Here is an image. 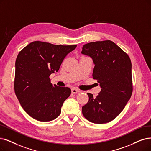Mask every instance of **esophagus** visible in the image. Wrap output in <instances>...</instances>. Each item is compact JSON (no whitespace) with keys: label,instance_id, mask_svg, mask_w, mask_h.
Segmentation results:
<instances>
[{"label":"esophagus","instance_id":"esophagus-1","mask_svg":"<svg viewBox=\"0 0 151 151\" xmlns=\"http://www.w3.org/2000/svg\"><path fill=\"white\" fill-rule=\"evenodd\" d=\"M81 91H80L79 90H78V89H77L76 88H74L72 89V93H79Z\"/></svg>","mask_w":151,"mask_h":151}]
</instances>
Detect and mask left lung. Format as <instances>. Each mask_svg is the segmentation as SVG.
Returning <instances> with one entry per match:
<instances>
[{
	"mask_svg": "<svg viewBox=\"0 0 151 151\" xmlns=\"http://www.w3.org/2000/svg\"><path fill=\"white\" fill-rule=\"evenodd\" d=\"M81 53L92 59L93 79L97 80L101 88L95 98L87 93L89 100L82 106L83 115L93 123L110 122L123 111L132 95L130 58L110 40L87 43Z\"/></svg>",
	"mask_w": 151,
	"mask_h": 151,
	"instance_id": "obj_1",
	"label": "left lung"
}]
</instances>
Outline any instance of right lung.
Returning a JSON list of instances; mask_svg holds the SVG:
<instances>
[{
	"mask_svg": "<svg viewBox=\"0 0 151 151\" xmlns=\"http://www.w3.org/2000/svg\"><path fill=\"white\" fill-rule=\"evenodd\" d=\"M76 47L35 41L19 53L15 61V93L23 110L33 118L50 122L61 113L71 90L52 86L50 76L59 70L65 57Z\"/></svg>",
	"mask_w": 151,
	"mask_h": 151,
	"instance_id": "add662e5",
	"label": "right lung"
}]
</instances>
